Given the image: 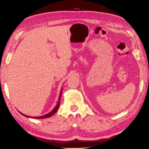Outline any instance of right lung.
Returning <instances> with one entry per match:
<instances>
[{"mask_svg": "<svg viewBox=\"0 0 149 149\" xmlns=\"http://www.w3.org/2000/svg\"><path fill=\"white\" fill-rule=\"evenodd\" d=\"M62 88L61 89V92H60V95H59V99H58V104L57 105H56V106L55 107V108L49 113H47V114L45 115H43V116H36V117H32V116H27V115H25L24 114H23V113H20L19 111V113H20V114H22V115H24V116H26L27 118H33V119H43V118H49V117H51L52 116H53L54 113L57 111V110H58L59 109V105H60V100H61V95H62Z\"/></svg>", "mask_w": 149, "mask_h": 149, "instance_id": "1", "label": "right lung"}]
</instances>
